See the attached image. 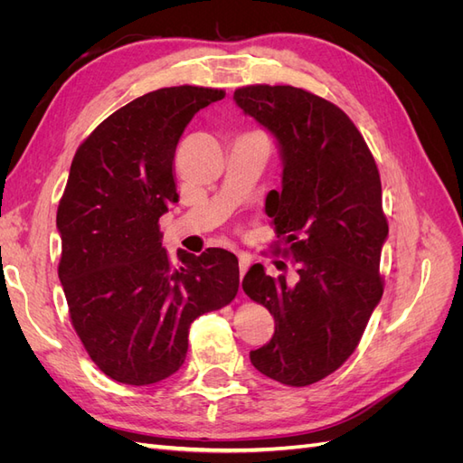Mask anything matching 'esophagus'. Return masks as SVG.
Returning <instances> with one entry per match:
<instances>
[{
    "instance_id": "obj_1",
    "label": "esophagus",
    "mask_w": 463,
    "mask_h": 463,
    "mask_svg": "<svg viewBox=\"0 0 463 463\" xmlns=\"http://www.w3.org/2000/svg\"><path fill=\"white\" fill-rule=\"evenodd\" d=\"M249 259L247 257H243V255H240V276L243 278L245 276V272L249 270Z\"/></svg>"
}]
</instances>
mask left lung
Returning <instances> with one entry per match:
<instances>
[{
	"instance_id": "obj_1",
	"label": "left lung",
	"mask_w": 463,
	"mask_h": 463,
	"mask_svg": "<svg viewBox=\"0 0 463 463\" xmlns=\"http://www.w3.org/2000/svg\"><path fill=\"white\" fill-rule=\"evenodd\" d=\"M233 98L282 148V191L266 197V214L286 243L274 250L296 266L291 279L262 264L243 278V291L276 320L250 363L272 381L309 386L355 352L383 298L381 174L354 121L330 100L289 85H249Z\"/></svg>"
}]
</instances>
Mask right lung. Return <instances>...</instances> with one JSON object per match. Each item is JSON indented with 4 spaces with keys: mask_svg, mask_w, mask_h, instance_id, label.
Masks as SVG:
<instances>
[{
    "mask_svg": "<svg viewBox=\"0 0 463 463\" xmlns=\"http://www.w3.org/2000/svg\"><path fill=\"white\" fill-rule=\"evenodd\" d=\"M222 89L167 87L125 104L82 141L58 206V274L69 318L94 365L123 384L164 381L185 361L191 322L233 301L240 264L226 249L162 247L177 203L174 156L193 116Z\"/></svg>",
    "mask_w": 463,
    "mask_h": 463,
    "instance_id": "obj_1",
    "label": "right lung"
}]
</instances>
